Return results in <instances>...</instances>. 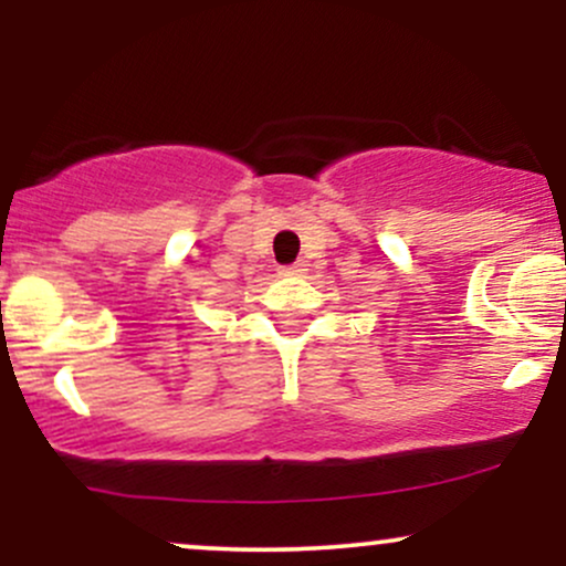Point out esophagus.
I'll return each mask as SVG.
<instances>
[{"mask_svg": "<svg viewBox=\"0 0 566 566\" xmlns=\"http://www.w3.org/2000/svg\"><path fill=\"white\" fill-rule=\"evenodd\" d=\"M282 276H301L305 274V263H292V265H284L282 271H279Z\"/></svg>", "mask_w": 566, "mask_h": 566, "instance_id": "34e87169", "label": "esophagus"}]
</instances>
